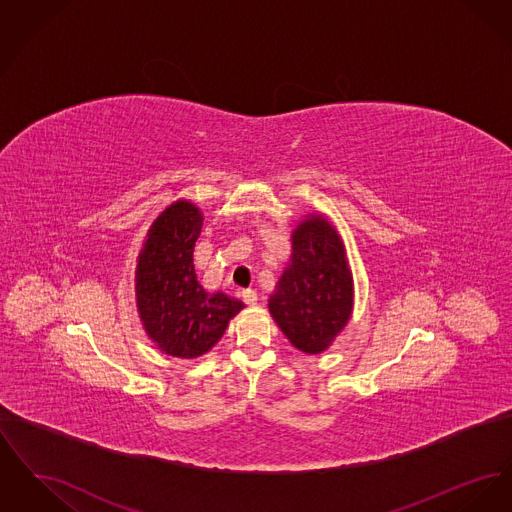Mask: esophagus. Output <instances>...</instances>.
<instances>
[{
    "mask_svg": "<svg viewBox=\"0 0 512 512\" xmlns=\"http://www.w3.org/2000/svg\"><path fill=\"white\" fill-rule=\"evenodd\" d=\"M242 297H244V301L247 303V305H249V307L257 305V301H259L257 293L253 292V290H245V292L242 293Z\"/></svg>",
    "mask_w": 512,
    "mask_h": 512,
    "instance_id": "34e87169",
    "label": "esophagus"
}]
</instances>
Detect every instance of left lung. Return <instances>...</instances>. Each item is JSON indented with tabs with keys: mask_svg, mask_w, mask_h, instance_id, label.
<instances>
[{
	"mask_svg": "<svg viewBox=\"0 0 512 512\" xmlns=\"http://www.w3.org/2000/svg\"><path fill=\"white\" fill-rule=\"evenodd\" d=\"M270 317L295 349L326 351L353 313V274L336 226L309 213L292 232V257L268 297Z\"/></svg>",
	"mask_w": 512,
	"mask_h": 512,
	"instance_id": "obj_1",
	"label": "left lung"
}]
</instances>
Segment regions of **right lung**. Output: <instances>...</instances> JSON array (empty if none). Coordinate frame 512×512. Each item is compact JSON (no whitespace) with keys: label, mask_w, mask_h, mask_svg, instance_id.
Wrapping results in <instances>:
<instances>
[{"label":"right lung","mask_w":512,"mask_h":512,"mask_svg":"<svg viewBox=\"0 0 512 512\" xmlns=\"http://www.w3.org/2000/svg\"><path fill=\"white\" fill-rule=\"evenodd\" d=\"M203 226L201 209L188 199L171 203L151 222L136 259V307L165 355L197 359L211 351L244 303L197 282L194 247Z\"/></svg>","instance_id":"right-lung-1"}]
</instances>
